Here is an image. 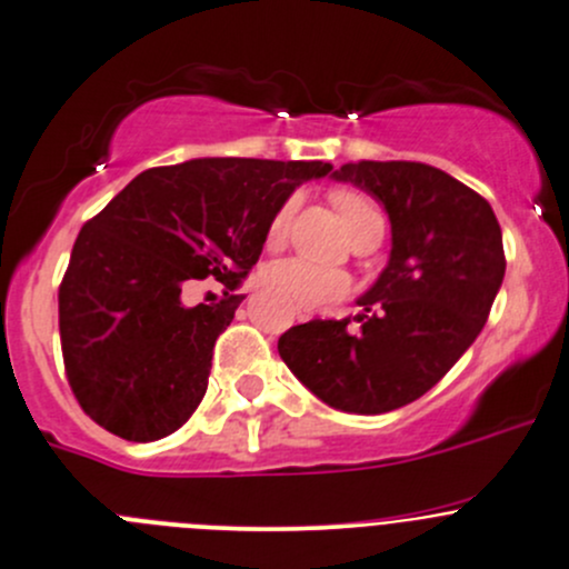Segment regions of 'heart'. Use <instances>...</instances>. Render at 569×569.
<instances>
[{
  "instance_id": "heart-1",
  "label": "heart",
  "mask_w": 569,
  "mask_h": 569,
  "mask_svg": "<svg viewBox=\"0 0 569 569\" xmlns=\"http://www.w3.org/2000/svg\"><path fill=\"white\" fill-rule=\"evenodd\" d=\"M292 200H284L279 206L277 213L268 222V243H279L287 233V224L292 217ZM336 206H339L341 222H345L347 233L356 236L366 222L382 217L377 209L375 200L363 192H352V189H341L336 192ZM260 284L266 290L277 292L284 301H290L298 311H311L328 307V303L339 301L350 290V279L345 271H336V268H322L311 266L307 260L298 258H284L268 262L260 271Z\"/></svg>"
}]
</instances>
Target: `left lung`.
I'll list each match as a JSON object with an SVG mask.
<instances>
[{
  "instance_id": "8db88e82",
  "label": "left lung",
  "mask_w": 569,
  "mask_h": 569,
  "mask_svg": "<svg viewBox=\"0 0 569 569\" xmlns=\"http://www.w3.org/2000/svg\"><path fill=\"white\" fill-rule=\"evenodd\" d=\"M385 206L393 249L350 320H309L279 356L326 405L380 415L420 399L478 339L505 279L497 217L482 194L423 162H347L333 173Z\"/></svg>"
}]
</instances>
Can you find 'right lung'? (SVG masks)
Instances as JSON below:
<instances>
[{"label": "right lung", "instance_id": "obj_1", "mask_svg": "<svg viewBox=\"0 0 569 569\" xmlns=\"http://www.w3.org/2000/svg\"><path fill=\"white\" fill-rule=\"evenodd\" d=\"M331 170L238 157L149 168L83 224L59 284V336L67 382L94 423L130 442L187 423L268 222L301 181ZM206 276L226 296L184 308L180 290Z\"/></svg>", "mask_w": 569, "mask_h": 569}]
</instances>
